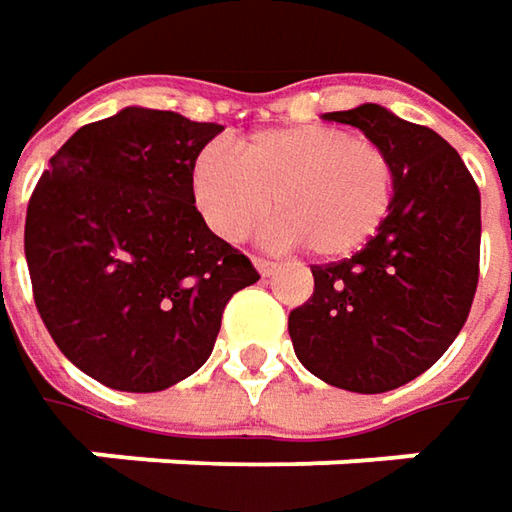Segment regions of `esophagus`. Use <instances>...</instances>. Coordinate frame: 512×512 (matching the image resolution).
<instances>
[{
  "mask_svg": "<svg viewBox=\"0 0 512 512\" xmlns=\"http://www.w3.org/2000/svg\"><path fill=\"white\" fill-rule=\"evenodd\" d=\"M253 265H256V270H259L262 276H270V273L276 270V262H270V259H253Z\"/></svg>",
  "mask_w": 512,
  "mask_h": 512,
  "instance_id": "esophagus-1",
  "label": "esophagus"
}]
</instances>
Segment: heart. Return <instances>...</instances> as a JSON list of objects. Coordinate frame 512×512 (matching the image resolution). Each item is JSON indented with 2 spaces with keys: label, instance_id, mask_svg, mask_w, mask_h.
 <instances>
[{
  "label": "heart",
  "instance_id": "1",
  "mask_svg": "<svg viewBox=\"0 0 512 512\" xmlns=\"http://www.w3.org/2000/svg\"><path fill=\"white\" fill-rule=\"evenodd\" d=\"M227 156L205 148L190 173L193 202L230 245L262 225L273 202V239L305 245L316 259H344L364 247L393 205L396 170L370 136L330 125L250 133Z\"/></svg>",
  "mask_w": 512,
  "mask_h": 512
}]
</instances>
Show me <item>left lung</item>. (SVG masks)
<instances>
[{"instance_id": "8db88e82", "label": "left lung", "mask_w": 512, "mask_h": 512, "mask_svg": "<svg viewBox=\"0 0 512 512\" xmlns=\"http://www.w3.org/2000/svg\"><path fill=\"white\" fill-rule=\"evenodd\" d=\"M376 139L393 159L390 213L350 259L313 265V296L290 310L299 362L353 393H387L422 376L459 336L479 285L482 196L436 130L382 105L325 113Z\"/></svg>"}]
</instances>
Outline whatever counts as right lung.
I'll return each instance as SVG.
<instances>
[{"instance_id": "1", "label": "right lung", "mask_w": 512, "mask_h": 512, "mask_svg": "<svg viewBox=\"0 0 512 512\" xmlns=\"http://www.w3.org/2000/svg\"><path fill=\"white\" fill-rule=\"evenodd\" d=\"M216 122L125 108L50 156L28 202L33 302L90 379L156 393L207 362L230 296L259 282L196 210L190 173Z\"/></svg>"}]
</instances>
